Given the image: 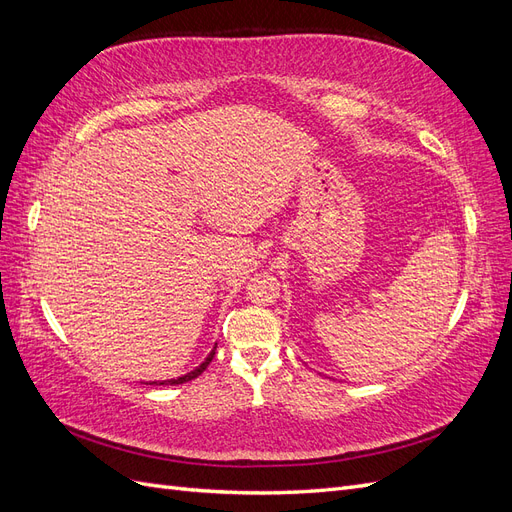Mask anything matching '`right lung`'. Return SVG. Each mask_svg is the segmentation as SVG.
Returning a JSON list of instances; mask_svg holds the SVG:
<instances>
[{
  "mask_svg": "<svg viewBox=\"0 0 512 512\" xmlns=\"http://www.w3.org/2000/svg\"><path fill=\"white\" fill-rule=\"evenodd\" d=\"M213 354H215V346H213V350L209 352V356H207V359L203 361V363H200L196 369H192V371H188V374H185V376H181V378H170V380H160V382H149V384H183V382H190V380H194V378H198L200 374H203V371L207 369V365L211 363V359H213Z\"/></svg>",
  "mask_w": 512,
  "mask_h": 512,
  "instance_id": "obj_1",
  "label": "right lung"
}]
</instances>
